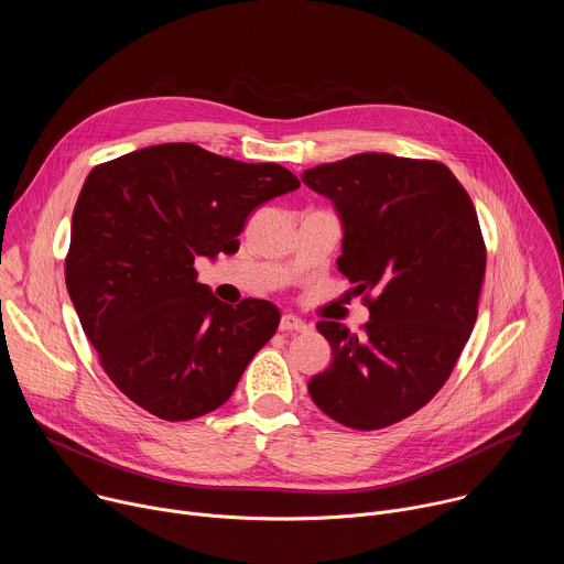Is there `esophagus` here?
Listing matches in <instances>:
<instances>
[{"mask_svg":"<svg viewBox=\"0 0 564 564\" xmlns=\"http://www.w3.org/2000/svg\"><path fill=\"white\" fill-rule=\"evenodd\" d=\"M279 330L281 333H305L307 324H305V321H301L299 316H294V314H283L281 316V324H279Z\"/></svg>","mask_w":564,"mask_h":564,"instance_id":"esophagus-1","label":"esophagus"}]
</instances>
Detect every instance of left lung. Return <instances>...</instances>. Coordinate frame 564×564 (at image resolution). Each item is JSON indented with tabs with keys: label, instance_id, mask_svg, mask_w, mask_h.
<instances>
[{
	"label": "left lung",
	"instance_id": "left-lung-1",
	"mask_svg": "<svg viewBox=\"0 0 564 564\" xmlns=\"http://www.w3.org/2000/svg\"><path fill=\"white\" fill-rule=\"evenodd\" d=\"M301 181L333 200L344 227L337 268L357 294H372L361 335L318 321L333 364L307 390L335 422L377 431L429 404L470 337L487 268L477 214L435 160L355 153Z\"/></svg>",
	"mask_w": 564,
	"mask_h": 564
}]
</instances>
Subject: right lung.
<instances>
[{
  "label": "right lung",
  "mask_w": 564,
  "mask_h": 564,
  "mask_svg": "<svg viewBox=\"0 0 564 564\" xmlns=\"http://www.w3.org/2000/svg\"><path fill=\"white\" fill-rule=\"evenodd\" d=\"M296 187L276 163L192 142L91 170L73 209L66 290L105 372L140 409L167 422L216 411L272 339L276 305L218 301L194 261L234 252L248 216Z\"/></svg>",
  "instance_id": "obj_1"
}]
</instances>
